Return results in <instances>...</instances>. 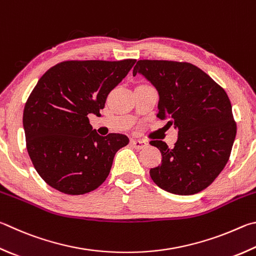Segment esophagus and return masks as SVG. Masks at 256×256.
<instances>
[{"instance_id":"esophagus-1","label":"esophagus","mask_w":256,"mask_h":256,"mask_svg":"<svg viewBox=\"0 0 256 256\" xmlns=\"http://www.w3.org/2000/svg\"><path fill=\"white\" fill-rule=\"evenodd\" d=\"M131 144H132V146L136 148H143L144 146H146V141L138 140V138H133V140H131Z\"/></svg>"}]
</instances>
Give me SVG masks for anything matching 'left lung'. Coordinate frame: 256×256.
<instances>
[{
    "mask_svg": "<svg viewBox=\"0 0 256 256\" xmlns=\"http://www.w3.org/2000/svg\"><path fill=\"white\" fill-rule=\"evenodd\" d=\"M136 74L158 90V118L178 130L174 148L160 140L150 142L162 154L161 164L150 170L152 180L181 196L202 192L225 168L236 136L228 96L206 72L188 62L138 60L133 76Z\"/></svg>",
    "mask_w": 256,
    "mask_h": 256,
    "instance_id": "1",
    "label": "left lung"
}]
</instances>
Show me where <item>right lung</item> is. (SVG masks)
I'll return each instance as SVG.
<instances>
[{
  "instance_id": "add662e5",
  "label": "right lung",
  "mask_w": 256,
  "mask_h": 256,
  "mask_svg": "<svg viewBox=\"0 0 256 256\" xmlns=\"http://www.w3.org/2000/svg\"><path fill=\"white\" fill-rule=\"evenodd\" d=\"M136 62L70 60L51 67L36 82L23 110V128L32 164L50 187L82 194L108 178L115 153L128 138L100 136L88 115H100L110 92Z\"/></svg>"
}]
</instances>
